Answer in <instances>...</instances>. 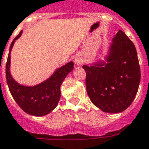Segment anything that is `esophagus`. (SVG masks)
Returning a JSON list of instances; mask_svg holds the SVG:
<instances>
[{
  "label": "esophagus",
  "mask_w": 149,
  "mask_h": 149,
  "mask_svg": "<svg viewBox=\"0 0 149 149\" xmlns=\"http://www.w3.org/2000/svg\"><path fill=\"white\" fill-rule=\"evenodd\" d=\"M75 64L77 65H80L82 64L83 62H84V60H83V58L80 55H77V56L75 57V59H74Z\"/></svg>",
  "instance_id": "obj_1"
}]
</instances>
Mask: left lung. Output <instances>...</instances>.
I'll list each match as a JSON object with an SVG mask.
<instances>
[{
    "label": "left lung",
    "instance_id": "left-lung-1",
    "mask_svg": "<svg viewBox=\"0 0 149 149\" xmlns=\"http://www.w3.org/2000/svg\"><path fill=\"white\" fill-rule=\"evenodd\" d=\"M83 68L87 95L95 106L108 113H119L131 105L140 84V65L134 44L122 30L112 38L104 60Z\"/></svg>",
    "mask_w": 149,
    "mask_h": 149
}]
</instances>
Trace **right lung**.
Returning a JSON list of instances; mask_svg holds the SVG:
<instances>
[{"label":"right lung","mask_w":149,"mask_h":149,"mask_svg":"<svg viewBox=\"0 0 149 149\" xmlns=\"http://www.w3.org/2000/svg\"><path fill=\"white\" fill-rule=\"evenodd\" d=\"M22 30L11 43L6 63V79L11 95L24 112L32 116H44L54 110L61 97L60 87L67 75L73 70L70 62L55 70L49 78L34 86H25L15 81L10 71L11 52L15 42L22 36Z\"/></svg>","instance_id":"add662e5"}]
</instances>
